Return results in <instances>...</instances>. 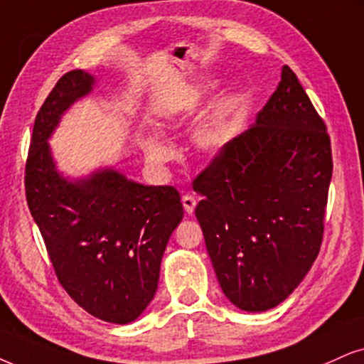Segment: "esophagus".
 I'll return each instance as SVG.
<instances>
[{"label": "esophagus", "instance_id": "1", "mask_svg": "<svg viewBox=\"0 0 364 364\" xmlns=\"http://www.w3.org/2000/svg\"><path fill=\"white\" fill-rule=\"evenodd\" d=\"M182 204H183V209H186V213L191 216V214L194 213L197 200H196L194 196H183L182 197Z\"/></svg>", "mask_w": 364, "mask_h": 364}]
</instances>
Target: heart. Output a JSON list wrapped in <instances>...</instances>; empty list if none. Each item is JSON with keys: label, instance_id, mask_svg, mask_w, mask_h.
I'll list each match as a JSON object with an SVG mask.
<instances>
[{"label": "heart", "instance_id": "b5f03b06", "mask_svg": "<svg viewBox=\"0 0 364 364\" xmlns=\"http://www.w3.org/2000/svg\"><path fill=\"white\" fill-rule=\"evenodd\" d=\"M175 121V114L172 111H160L156 116V127L165 128L170 127ZM228 138H230V123H228L226 116L221 113L210 114L199 124L194 133V143L197 148L204 151H218L226 145ZM140 148L143 156L150 165L154 167H165L173 160V150L164 141L156 140V138L146 136L140 140Z\"/></svg>", "mask_w": 364, "mask_h": 364}]
</instances>
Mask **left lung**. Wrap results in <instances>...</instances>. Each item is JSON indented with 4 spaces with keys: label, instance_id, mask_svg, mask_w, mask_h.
<instances>
[{
    "label": "left lung",
    "instance_id": "8db88e82",
    "mask_svg": "<svg viewBox=\"0 0 364 364\" xmlns=\"http://www.w3.org/2000/svg\"><path fill=\"white\" fill-rule=\"evenodd\" d=\"M326 129L284 65L255 124L196 177L205 248L224 295L241 311L284 302L319 255L333 177Z\"/></svg>",
    "mask_w": 364,
    "mask_h": 364
}]
</instances>
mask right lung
Here are the masks:
<instances>
[{
    "instance_id": "add662e5",
    "label": "right lung",
    "mask_w": 364,
    "mask_h": 364,
    "mask_svg": "<svg viewBox=\"0 0 364 364\" xmlns=\"http://www.w3.org/2000/svg\"><path fill=\"white\" fill-rule=\"evenodd\" d=\"M94 84L86 70H70L40 107L25 168L26 203L67 294L97 319L128 324L154 299L183 208L175 187L143 186L113 167L79 178L57 168L48 140Z\"/></svg>"
}]
</instances>
